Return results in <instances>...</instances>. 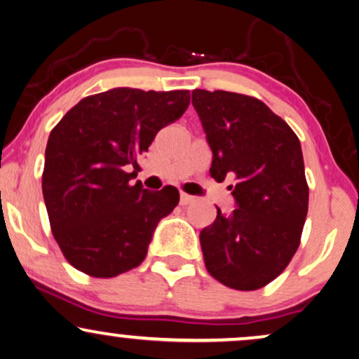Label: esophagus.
Masks as SVG:
<instances>
[{
    "label": "esophagus",
    "instance_id": "1",
    "mask_svg": "<svg viewBox=\"0 0 359 359\" xmlns=\"http://www.w3.org/2000/svg\"><path fill=\"white\" fill-rule=\"evenodd\" d=\"M194 202V197L192 195H189V194H180V203H182V205H189V203H192Z\"/></svg>",
    "mask_w": 359,
    "mask_h": 359
}]
</instances>
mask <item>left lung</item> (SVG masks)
<instances>
[{"label": "left lung", "instance_id": "8db88e82", "mask_svg": "<svg viewBox=\"0 0 359 359\" xmlns=\"http://www.w3.org/2000/svg\"><path fill=\"white\" fill-rule=\"evenodd\" d=\"M192 104L212 151L210 175L233 180V212L217 207L215 222L201 232L205 266L225 287L258 290L300 245L308 212L300 140L255 97L195 89Z\"/></svg>", "mask_w": 359, "mask_h": 359}]
</instances>
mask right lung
<instances>
[{"label":"right lung","instance_id":"right-lung-1","mask_svg":"<svg viewBox=\"0 0 359 359\" xmlns=\"http://www.w3.org/2000/svg\"><path fill=\"white\" fill-rule=\"evenodd\" d=\"M189 104V90L114 88L81 99L51 130L43 197L54 238L74 269L111 278L146 258L179 190L134 184L137 158Z\"/></svg>","mask_w":359,"mask_h":359}]
</instances>
